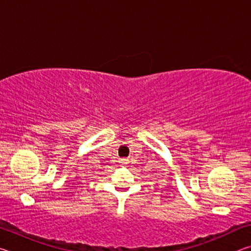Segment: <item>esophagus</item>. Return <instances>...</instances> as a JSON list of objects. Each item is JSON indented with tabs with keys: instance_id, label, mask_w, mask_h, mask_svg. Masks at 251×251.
<instances>
[{
	"instance_id": "34e87169",
	"label": "esophagus",
	"mask_w": 251,
	"mask_h": 251,
	"mask_svg": "<svg viewBox=\"0 0 251 251\" xmlns=\"http://www.w3.org/2000/svg\"><path fill=\"white\" fill-rule=\"evenodd\" d=\"M121 163H122V164H126V159H124V158L121 159Z\"/></svg>"
}]
</instances>
